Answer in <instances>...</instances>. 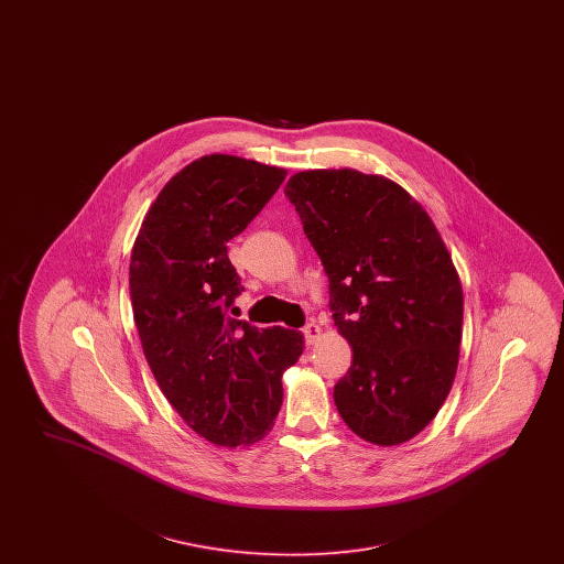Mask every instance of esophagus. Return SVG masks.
I'll use <instances>...</instances> for the list:
<instances>
[{
	"label": "esophagus",
	"mask_w": 564,
	"mask_h": 564,
	"mask_svg": "<svg viewBox=\"0 0 564 564\" xmlns=\"http://www.w3.org/2000/svg\"><path fill=\"white\" fill-rule=\"evenodd\" d=\"M304 340H306V345H317V340L322 338V327L317 325V323H306L304 325Z\"/></svg>",
	"instance_id": "esophagus-1"
}]
</instances>
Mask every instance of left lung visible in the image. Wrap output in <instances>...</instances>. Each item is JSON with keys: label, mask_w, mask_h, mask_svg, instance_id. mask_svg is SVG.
Returning <instances> with one entry per match:
<instances>
[{"label": "left lung", "mask_w": 564, "mask_h": 564, "mask_svg": "<svg viewBox=\"0 0 564 564\" xmlns=\"http://www.w3.org/2000/svg\"><path fill=\"white\" fill-rule=\"evenodd\" d=\"M288 198L329 279V308L352 364L334 402L352 433L398 446L446 402L463 336V288L423 205L382 175L308 169Z\"/></svg>", "instance_id": "obj_1"}]
</instances>
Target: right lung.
Wrapping results in <instances>:
<instances>
[{"instance_id": "right-lung-1", "label": "right lung", "mask_w": 564, "mask_h": 564, "mask_svg": "<svg viewBox=\"0 0 564 564\" xmlns=\"http://www.w3.org/2000/svg\"><path fill=\"white\" fill-rule=\"evenodd\" d=\"M285 175L241 156H200L164 184L131 251L134 325L150 370L189 430L215 446H249L272 430L281 376L304 350L300 332L228 317L241 279L226 242Z\"/></svg>"}]
</instances>
